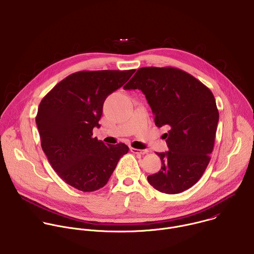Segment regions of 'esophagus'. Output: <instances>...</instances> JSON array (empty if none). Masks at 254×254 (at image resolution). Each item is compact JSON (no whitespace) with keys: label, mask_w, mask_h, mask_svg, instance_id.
<instances>
[{"label":"esophagus","mask_w":254,"mask_h":254,"mask_svg":"<svg viewBox=\"0 0 254 254\" xmlns=\"http://www.w3.org/2000/svg\"><path fill=\"white\" fill-rule=\"evenodd\" d=\"M130 151L133 153H140V154L147 153V149H137V148H133V147H130Z\"/></svg>","instance_id":"1"}]
</instances>
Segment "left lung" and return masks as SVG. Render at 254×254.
Masks as SVG:
<instances>
[{
  "instance_id": "8db88e82",
  "label": "left lung",
  "mask_w": 254,
  "mask_h": 254,
  "mask_svg": "<svg viewBox=\"0 0 254 254\" xmlns=\"http://www.w3.org/2000/svg\"><path fill=\"white\" fill-rule=\"evenodd\" d=\"M126 90H140L156 127H165L168 151L156 152L160 171L147 182L160 192L175 194L195 185L210 160L219 119L211 91L180 68L145 66L136 70Z\"/></svg>"
}]
</instances>
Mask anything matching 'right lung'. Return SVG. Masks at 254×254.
I'll return each instance as SVG.
<instances>
[{
  "label": "right lung",
  "mask_w": 254,
  "mask_h": 254,
  "mask_svg": "<svg viewBox=\"0 0 254 254\" xmlns=\"http://www.w3.org/2000/svg\"><path fill=\"white\" fill-rule=\"evenodd\" d=\"M135 69L81 70L61 80L42 100L36 117L41 145L58 176L70 187L95 191L105 187L125 143L105 144L93 137L109 95L123 87Z\"/></svg>",
  "instance_id": "right-lung-1"
}]
</instances>
